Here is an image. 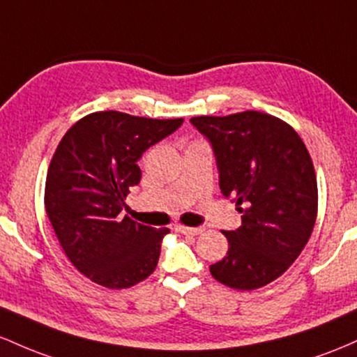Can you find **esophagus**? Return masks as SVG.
Masks as SVG:
<instances>
[{"label":"esophagus","instance_id":"esophagus-1","mask_svg":"<svg viewBox=\"0 0 357 357\" xmlns=\"http://www.w3.org/2000/svg\"><path fill=\"white\" fill-rule=\"evenodd\" d=\"M175 229H177L178 232H183V234H194V236L202 234L204 232L202 227H189V226H183V224H177V226H175Z\"/></svg>","mask_w":357,"mask_h":357}]
</instances>
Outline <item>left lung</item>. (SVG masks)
<instances>
[{
  "label": "left lung",
  "mask_w": 357,
  "mask_h": 357,
  "mask_svg": "<svg viewBox=\"0 0 357 357\" xmlns=\"http://www.w3.org/2000/svg\"><path fill=\"white\" fill-rule=\"evenodd\" d=\"M190 123L214 148L219 187L243 224L222 231L229 248L211 275L234 290H256L298 258L317 218L314 163L297 131L276 116L243 111L194 116Z\"/></svg>",
  "instance_id": "left-lung-1"
}]
</instances>
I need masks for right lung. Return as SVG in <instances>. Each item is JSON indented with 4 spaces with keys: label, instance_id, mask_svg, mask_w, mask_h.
Listing matches in <instances>:
<instances>
[{
    "label": "right lung",
    "instance_id": "add662e5",
    "mask_svg": "<svg viewBox=\"0 0 357 357\" xmlns=\"http://www.w3.org/2000/svg\"><path fill=\"white\" fill-rule=\"evenodd\" d=\"M182 123L98 111L60 139L47 172L45 211L69 261L98 285L130 288L157 268L160 244L170 231L119 212L142 178L143 151Z\"/></svg>",
    "mask_w": 357,
    "mask_h": 357
}]
</instances>
